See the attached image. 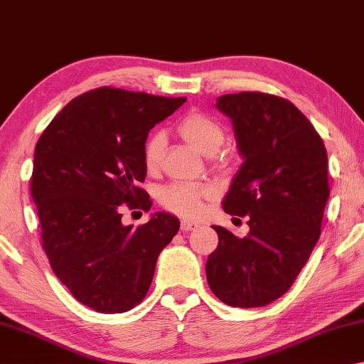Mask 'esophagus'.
I'll return each instance as SVG.
<instances>
[{
    "label": "esophagus",
    "mask_w": 364,
    "mask_h": 364,
    "mask_svg": "<svg viewBox=\"0 0 364 364\" xmlns=\"http://www.w3.org/2000/svg\"><path fill=\"white\" fill-rule=\"evenodd\" d=\"M193 228H196L195 222H190V220H186V219L181 222V230L182 232H190V230H193Z\"/></svg>",
    "instance_id": "esophagus-1"
}]
</instances>
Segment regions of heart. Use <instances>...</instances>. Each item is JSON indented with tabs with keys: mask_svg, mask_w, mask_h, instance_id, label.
<instances>
[{
	"mask_svg": "<svg viewBox=\"0 0 364 364\" xmlns=\"http://www.w3.org/2000/svg\"><path fill=\"white\" fill-rule=\"evenodd\" d=\"M177 132L188 145L206 156L218 153L224 144L225 132L218 121L200 112H190L177 124ZM164 136L153 134L145 145L144 161L149 172L159 169L164 153ZM208 190L192 183H174L161 193V203L171 213L181 214L183 218H196L203 211V198Z\"/></svg>",
	"mask_w": 364,
	"mask_h": 364,
	"instance_id": "b5f03b06",
	"label": "heart"
}]
</instances>
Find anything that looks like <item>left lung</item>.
Masks as SVG:
<instances>
[{
    "label": "left lung",
    "mask_w": 364,
    "mask_h": 364,
    "mask_svg": "<svg viewBox=\"0 0 364 364\" xmlns=\"http://www.w3.org/2000/svg\"><path fill=\"white\" fill-rule=\"evenodd\" d=\"M232 119L243 164L224 196V211L247 215L240 238L213 225L219 246L209 254V288L232 307H264L288 291L321 233L329 198L328 153L305 114L264 92L218 97Z\"/></svg>",
    "instance_id": "obj_1"
}]
</instances>
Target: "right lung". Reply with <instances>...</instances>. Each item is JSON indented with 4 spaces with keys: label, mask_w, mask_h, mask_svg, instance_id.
Instances as JSON below:
<instances>
[{
    "label": "right lung",
    "mask_w": 364,
    "mask_h": 364,
    "mask_svg": "<svg viewBox=\"0 0 364 364\" xmlns=\"http://www.w3.org/2000/svg\"><path fill=\"white\" fill-rule=\"evenodd\" d=\"M186 100L94 89L63 107L35 146L31 196L49 264L76 301L100 314L142 302L159 252L181 227L159 211L132 228L119 209L150 211L139 188L146 136Z\"/></svg>",
    "instance_id": "1"
}]
</instances>
